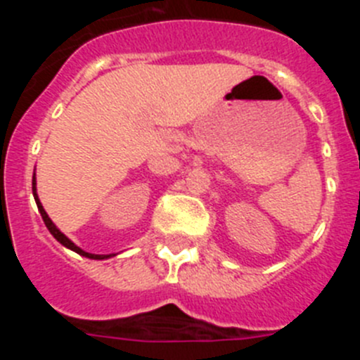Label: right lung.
Returning a JSON list of instances; mask_svg holds the SVG:
<instances>
[{
	"label": "right lung",
	"mask_w": 360,
	"mask_h": 360,
	"mask_svg": "<svg viewBox=\"0 0 360 360\" xmlns=\"http://www.w3.org/2000/svg\"><path fill=\"white\" fill-rule=\"evenodd\" d=\"M32 193H34V198H36L37 209H39L41 216H43V221H44V225H46V229H49V231L52 232V236L56 238V240L59 241V243L65 245L66 249H70V250H73V252L81 254V256H84V257H90V259H108V257L113 256V254H90V252H86V250L79 249L77 245L73 243L72 240H68V238H66L65 234H63V232L59 231V229H57L56 225H53V221L49 218V214H46V211H44L43 205H41L39 196H37V189H36V173H34V178H32Z\"/></svg>",
	"instance_id": "add662e5"
}]
</instances>
